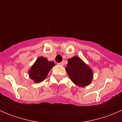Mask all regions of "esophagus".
I'll return each mask as SVG.
<instances>
[{
  "label": "esophagus",
  "instance_id": "1",
  "mask_svg": "<svg viewBox=\"0 0 122 122\" xmlns=\"http://www.w3.org/2000/svg\"><path fill=\"white\" fill-rule=\"evenodd\" d=\"M64 62H60V63H58V65H59V66H64Z\"/></svg>",
  "mask_w": 122,
  "mask_h": 122
}]
</instances>
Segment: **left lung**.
<instances>
[{
  "mask_svg": "<svg viewBox=\"0 0 122 122\" xmlns=\"http://www.w3.org/2000/svg\"><path fill=\"white\" fill-rule=\"evenodd\" d=\"M66 70L71 80L79 87L88 86L93 80L92 69L77 56L68 59Z\"/></svg>",
  "mask_w": 122,
  "mask_h": 122,
  "instance_id": "1",
  "label": "left lung"
}]
</instances>
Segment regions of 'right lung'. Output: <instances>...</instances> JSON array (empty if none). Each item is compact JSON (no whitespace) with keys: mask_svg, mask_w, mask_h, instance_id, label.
I'll use <instances>...</instances> for the list:
<instances>
[{"mask_svg":"<svg viewBox=\"0 0 122 122\" xmlns=\"http://www.w3.org/2000/svg\"><path fill=\"white\" fill-rule=\"evenodd\" d=\"M54 66V62L49 61L43 56H39L29 69V77L36 83H41L46 78L48 72Z\"/></svg>","mask_w":122,"mask_h":122,"instance_id":"right-lung-1","label":"right lung"}]
</instances>
